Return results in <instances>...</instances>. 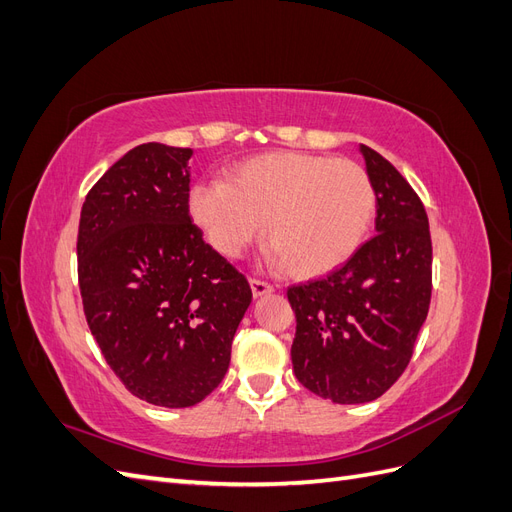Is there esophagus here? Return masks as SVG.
I'll return each instance as SVG.
<instances>
[{
	"instance_id": "esophagus-1",
	"label": "esophagus",
	"mask_w": 512,
	"mask_h": 512,
	"mask_svg": "<svg viewBox=\"0 0 512 512\" xmlns=\"http://www.w3.org/2000/svg\"><path fill=\"white\" fill-rule=\"evenodd\" d=\"M250 286H252V294L254 297H265V294H269V292H273L275 288H273V284H269V282H265V280H250Z\"/></svg>"
}]
</instances>
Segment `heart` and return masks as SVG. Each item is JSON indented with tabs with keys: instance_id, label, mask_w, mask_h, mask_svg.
I'll use <instances>...</instances> for the list:
<instances>
[{
	"instance_id": "b5f03b06",
	"label": "heart",
	"mask_w": 512,
	"mask_h": 512,
	"mask_svg": "<svg viewBox=\"0 0 512 512\" xmlns=\"http://www.w3.org/2000/svg\"><path fill=\"white\" fill-rule=\"evenodd\" d=\"M188 207L215 252L239 258L265 230L275 262L290 273H331L359 252L376 213L367 170L312 153H265L239 164L226 181L200 179Z\"/></svg>"
}]
</instances>
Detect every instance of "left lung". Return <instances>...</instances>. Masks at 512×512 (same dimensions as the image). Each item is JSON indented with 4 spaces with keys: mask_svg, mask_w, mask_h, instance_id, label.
<instances>
[{
    "mask_svg": "<svg viewBox=\"0 0 512 512\" xmlns=\"http://www.w3.org/2000/svg\"><path fill=\"white\" fill-rule=\"evenodd\" d=\"M376 192V237L322 280L290 286L292 369L333 404H367L408 367L431 301V235L421 198L378 151L361 145Z\"/></svg>",
    "mask_w": 512,
    "mask_h": 512,
    "instance_id": "obj_1",
    "label": "left lung"
}]
</instances>
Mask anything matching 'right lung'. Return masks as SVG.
Returning a JSON list of instances; mask_svg holds the SVG:
<instances>
[{
    "label": "right lung",
    "instance_id": "right-lung-1",
    "mask_svg": "<svg viewBox=\"0 0 512 512\" xmlns=\"http://www.w3.org/2000/svg\"><path fill=\"white\" fill-rule=\"evenodd\" d=\"M192 149L145 143L89 190L79 286L91 335L126 389L190 408L218 386L252 288L192 224Z\"/></svg>",
    "mask_w": 512,
    "mask_h": 512
}]
</instances>
